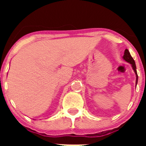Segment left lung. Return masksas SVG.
<instances>
[{
    "label": "left lung",
    "mask_w": 146,
    "mask_h": 146,
    "mask_svg": "<svg viewBox=\"0 0 146 146\" xmlns=\"http://www.w3.org/2000/svg\"><path fill=\"white\" fill-rule=\"evenodd\" d=\"M123 60H125L126 62L129 63V64L131 65V67H132V69H133L134 72H135V74H136V83H135V85L137 86V80H138V76H137V73L136 65H135V60H134L133 58L131 57V55H130L129 53V51L127 49L125 50L124 55H123Z\"/></svg>",
    "instance_id": "obj_1"
}]
</instances>
